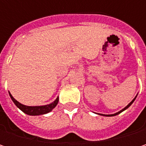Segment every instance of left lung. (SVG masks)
Instances as JSON below:
<instances>
[{"instance_id":"obj_1","label":"left lung","mask_w":146,"mask_h":146,"mask_svg":"<svg viewBox=\"0 0 146 146\" xmlns=\"http://www.w3.org/2000/svg\"><path fill=\"white\" fill-rule=\"evenodd\" d=\"M136 97H137V95H136V96L132 100V102L129 104V105H127L123 109H122L121 111H117V112H116V113H114V114H108V115H106V114H101V113H96V114H98V115H102V116H104V117H113V116H116V115H118L119 113H121L122 111H125L126 109H128L130 106H131L132 104H133V102L135 101V99H136Z\"/></svg>"}]
</instances>
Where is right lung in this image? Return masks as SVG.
<instances>
[{
  "label": "right lung",
  "mask_w": 146,
  "mask_h": 146,
  "mask_svg": "<svg viewBox=\"0 0 146 146\" xmlns=\"http://www.w3.org/2000/svg\"><path fill=\"white\" fill-rule=\"evenodd\" d=\"M9 96L13 103L22 111H23L25 114H28L30 116H39V115L46 114V113L51 111L56 107V106L59 102V97H57L53 102L47 104V105H44V106H25V105L17 102V100H15L10 92H9Z\"/></svg>",
  "instance_id": "right-lung-1"
}]
</instances>
